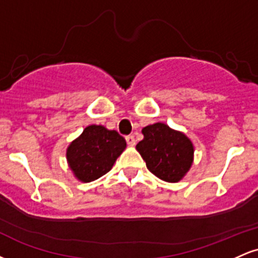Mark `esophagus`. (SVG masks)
<instances>
[{"label": "esophagus", "instance_id": "34e87169", "mask_svg": "<svg viewBox=\"0 0 258 258\" xmlns=\"http://www.w3.org/2000/svg\"><path fill=\"white\" fill-rule=\"evenodd\" d=\"M126 142H127V144H128V146H131V147L135 146V144H136L135 136H132V135L127 136V137H126Z\"/></svg>", "mask_w": 258, "mask_h": 258}]
</instances>
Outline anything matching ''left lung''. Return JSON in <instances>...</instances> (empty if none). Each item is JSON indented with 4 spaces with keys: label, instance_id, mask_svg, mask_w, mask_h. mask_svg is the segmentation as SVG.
Listing matches in <instances>:
<instances>
[{
    "label": "left lung",
    "instance_id": "obj_1",
    "mask_svg": "<svg viewBox=\"0 0 258 258\" xmlns=\"http://www.w3.org/2000/svg\"><path fill=\"white\" fill-rule=\"evenodd\" d=\"M142 133L144 138L136 149L146 161L148 170L165 182L177 183L183 179L194 160L190 139L162 122L146 126Z\"/></svg>",
    "mask_w": 258,
    "mask_h": 258
}]
</instances>
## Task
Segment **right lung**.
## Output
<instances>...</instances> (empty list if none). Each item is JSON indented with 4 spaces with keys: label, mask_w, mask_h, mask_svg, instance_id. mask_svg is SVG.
I'll use <instances>...</instances> for the list:
<instances>
[{
    "label": "right lung",
    "mask_w": 258,
    "mask_h": 258,
    "mask_svg": "<svg viewBox=\"0 0 258 258\" xmlns=\"http://www.w3.org/2000/svg\"><path fill=\"white\" fill-rule=\"evenodd\" d=\"M125 149V138L116 131L90 125L69 144L67 161L76 179L88 183L109 172Z\"/></svg>",
    "instance_id": "right-lung-1"
}]
</instances>
